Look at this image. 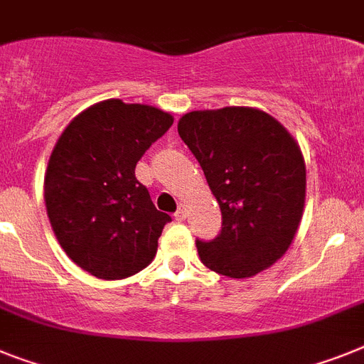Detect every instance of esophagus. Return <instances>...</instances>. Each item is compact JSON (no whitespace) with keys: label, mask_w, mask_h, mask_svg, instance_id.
Segmentation results:
<instances>
[{"label":"esophagus","mask_w":364,"mask_h":364,"mask_svg":"<svg viewBox=\"0 0 364 364\" xmlns=\"http://www.w3.org/2000/svg\"><path fill=\"white\" fill-rule=\"evenodd\" d=\"M173 216H176V220H179V222L187 218V205H179V209L176 210V215Z\"/></svg>","instance_id":"34e87169"}]
</instances>
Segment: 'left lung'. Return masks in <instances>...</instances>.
<instances>
[{
    "label": "left lung",
    "mask_w": 364,
    "mask_h": 364,
    "mask_svg": "<svg viewBox=\"0 0 364 364\" xmlns=\"http://www.w3.org/2000/svg\"><path fill=\"white\" fill-rule=\"evenodd\" d=\"M222 210V231L196 240L201 262L242 279L272 267L292 244L305 203L300 146L270 114L252 107L192 111L177 124Z\"/></svg>",
    "instance_id": "8db88e82"
}]
</instances>
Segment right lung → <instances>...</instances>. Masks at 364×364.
<instances>
[{
    "label": "right lung",
    "mask_w": 364,
    "mask_h": 364,
    "mask_svg": "<svg viewBox=\"0 0 364 364\" xmlns=\"http://www.w3.org/2000/svg\"><path fill=\"white\" fill-rule=\"evenodd\" d=\"M172 114L105 100L63 131L44 177L48 218L60 248L100 279H124L154 261L170 222L135 177L146 149L170 129Z\"/></svg>",
    "instance_id": "right-lung-1"
}]
</instances>
